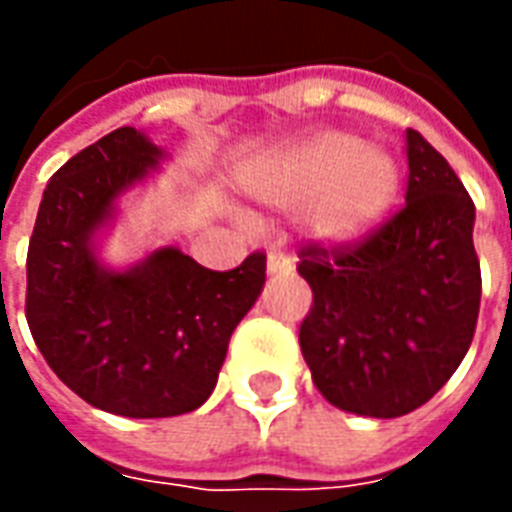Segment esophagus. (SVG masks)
I'll return each instance as SVG.
<instances>
[{"mask_svg": "<svg viewBox=\"0 0 512 512\" xmlns=\"http://www.w3.org/2000/svg\"><path fill=\"white\" fill-rule=\"evenodd\" d=\"M266 271L271 277H277V274H290L293 271V263H290L285 255H277V252H271L266 260Z\"/></svg>", "mask_w": 512, "mask_h": 512, "instance_id": "1", "label": "esophagus"}]
</instances>
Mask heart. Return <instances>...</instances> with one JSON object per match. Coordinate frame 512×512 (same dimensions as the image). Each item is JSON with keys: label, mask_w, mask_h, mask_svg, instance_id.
<instances>
[{"label": "heart", "mask_w": 512, "mask_h": 512, "mask_svg": "<svg viewBox=\"0 0 512 512\" xmlns=\"http://www.w3.org/2000/svg\"><path fill=\"white\" fill-rule=\"evenodd\" d=\"M244 186L274 208H304L301 227L315 244L351 249L389 216L400 169L384 147L345 131H315L257 161Z\"/></svg>", "instance_id": "heart-1"}]
</instances>
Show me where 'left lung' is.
<instances>
[{
    "mask_svg": "<svg viewBox=\"0 0 512 512\" xmlns=\"http://www.w3.org/2000/svg\"><path fill=\"white\" fill-rule=\"evenodd\" d=\"M406 205L351 249H301L312 310L299 329L312 381L359 417H403L439 392L480 312L474 202L447 158L408 128Z\"/></svg>",
    "mask_w": 512,
    "mask_h": 512,
    "instance_id": "obj_1",
    "label": "left lung"
}]
</instances>
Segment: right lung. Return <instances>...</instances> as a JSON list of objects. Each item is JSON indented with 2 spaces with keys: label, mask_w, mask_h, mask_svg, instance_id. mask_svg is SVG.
<instances>
[{
  "label": "right lung",
  "mask_w": 512,
  "mask_h": 512,
  "mask_svg": "<svg viewBox=\"0 0 512 512\" xmlns=\"http://www.w3.org/2000/svg\"><path fill=\"white\" fill-rule=\"evenodd\" d=\"M167 158L123 126L65 161L40 200L27 252V323L43 359L90 406L178 417L211 397L235 326L266 285V255L211 271L178 246L126 268L101 260L120 200Z\"/></svg>",
  "instance_id": "obj_1"
}]
</instances>
